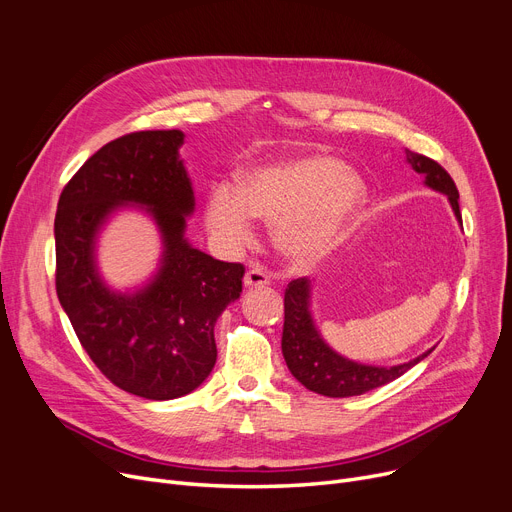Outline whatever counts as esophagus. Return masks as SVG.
I'll list each match as a JSON object with an SVG mask.
<instances>
[{"label": "esophagus", "instance_id": "obj_1", "mask_svg": "<svg viewBox=\"0 0 512 512\" xmlns=\"http://www.w3.org/2000/svg\"><path fill=\"white\" fill-rule=\"evenodd\" d=\"M270 284V276H267L261 267H253V270H249L245 274V286L247 288H263Z\"/></svg>", "mask_w": 512, "mask_h": 512}]
</instances>
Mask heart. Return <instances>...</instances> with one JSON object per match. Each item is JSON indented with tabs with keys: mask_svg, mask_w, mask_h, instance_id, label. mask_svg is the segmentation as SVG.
I'll return each mask as SVG.
<instances>
[{
	"mask_svg": "<svg viewBox=\"0 0 512 512\" xmlns=\"http://www.w3.org/2000/svg\"><path fill=\"white\" fill-rule=\"evenodd\" d=\"M367 197L363 178L338 159L307 155L249 170L234 184L211 188L205 222L228 247L247 245L253 215L276 226L278 247L301 263L330 253Z\"/></svg>",
	"mask_w": 512,
	"mask_h": 512,
	"instance_id": "1",
	"label": "heart"
}]
</instances>
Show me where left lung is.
<instances>
[{
  "mask_svg": "<svg viewBox=\"0 0 512 512\" xmlns=\"http://www.w3.org/2000/svg\"><path fill=\"white\" fill-rule=\"evenodd\" d=\"M407 159L417 174L425 176V184L429 188H434V191L448 197L456 220L461 222L459 191H456V184L450 174L438 161L421 153L407 151ZM309 290V280L299 278L292 280L284 292L282 355L290 373L311 392L330 398L359 396L373 388L394 382L402 373H407L413 365H417L434 351V348H429L427 353L419 355L417 359L394 367H373L348 361L334 353L315 330L309 313Z\"/></svg>",
  "mask_w": 512,
  "mask_h": 512,
  "instance_id": "left-lung-1",
  "label": "left lung"
}]
</instances>
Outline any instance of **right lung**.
Returning <instances> with one entry per match:
<instances>
[{
    "label": "right lung",
    "mask_w": 512,
    "mask_h": 512,
    "mask_svg": "<svg viewBox=\"0 0 512 512\" xmlns=\"http://www.w3.org/2000/svg\"><path fill=\"white\" fill-rule=\"evenodd\" d=\"M180 130H141L103 145L70 178L56 213V292L97 369L147 400L199 388L218 348L213 326L240 297L245 265L218 261L184 238L195 209L178 149ZM124 202L145 204L165 238L154 282L134 295L107 289L94 267V236Z\"/></svg>",
    "instance_id": "obj_1"
}]
</instances>
